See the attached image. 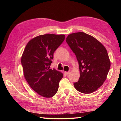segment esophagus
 <instances>
[{
    "mask_svg": "<svg viewBox=\"0 0 121 121\" xmlns=\"http://www.w3.org/2000/svg\"><path fill=\"white\" fill-rule=\"evenodd\" d=\"M65 74H66L67 75H68L69 74V73H70V71H65Z\"/></svg>",
    "mask_w": 121,
    "mask_h": 121,
    "instance_id": "esophagus-1",
    "label": "esophagus"
}]
</instances>
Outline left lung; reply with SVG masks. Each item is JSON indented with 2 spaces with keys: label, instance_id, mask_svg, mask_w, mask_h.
<instances>
[{
  "label": "left lung",
  "instance_id": "1",
  "mask_svg": "<svg viewBox=\"0 0 121 121\" xmlns=\"http://www.w3.org/2000/svg\"><path fill=\"white\" fill-rule=\"evenodd\" d=\"M66 42L79 63L80 77L73 83L75 88L85 94L95 91L106 81L110 67L107 50L97 39L83 32L69 35Z\"/></svg>",
  "mask_w": 121,
  "mask_h": 121
}]
</instances>
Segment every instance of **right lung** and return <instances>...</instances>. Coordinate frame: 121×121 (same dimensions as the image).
<instances>
[{
  "label": "right lung",
  "instance_id": "right-lung-1",
  "mask_svg": "<svg viewBox=\"0 0 121 121\" xmlns=\"http://www.w3.org/2000/svg\"><path fill=\"white\" fill-rule=\"evenodd\" d=\"M65 35L45 34L31 39L21 56L24 77L37 93L51 98L56 93L63 76L60 71L50 69L53 53L62 44Z\"/></svg>",
  "mask_w": 121,
  "mask_h": 121
}]
</instances>
